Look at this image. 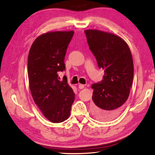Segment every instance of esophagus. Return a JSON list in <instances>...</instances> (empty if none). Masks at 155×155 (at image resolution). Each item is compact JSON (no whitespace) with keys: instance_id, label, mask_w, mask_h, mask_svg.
Masks as SVG:
<instances>
[{"instance_id":"obj_1","label":"esophagus","mask_w":155,"mask_h":155,"mask_svg":"<svg viewBox=\"0 0 155 155\" xmlns=\"http://www.w3.org/2000/svg\"><path fill=\"white\" fill-rule=\"evenodd\" d=\"M78 87H79V89H83L84 87H85V85H83V84H79Z\"/></svg>"}]
</instances>
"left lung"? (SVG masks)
I'll use <instances>...</instances> for the list:
<instances>
[{
	"mask_svg": "<svg viewBox=\"0 0 155 155\" xmlns=\"http://www.w3.org/2000/svg\"><path fill=\"white\" fill-rule=\"evenodd\" d=\"M85 33L98 67L105 72L101 82L91 85V111L100 120H113L129 96L134 76L132 54L128 45L118 35L95 29Z\"/></svg>",
	"mask_w": 155,
	"mask_h": 155,
	"instance_id": "8db88e82",
	"label": "left lung"
}]
</instances>
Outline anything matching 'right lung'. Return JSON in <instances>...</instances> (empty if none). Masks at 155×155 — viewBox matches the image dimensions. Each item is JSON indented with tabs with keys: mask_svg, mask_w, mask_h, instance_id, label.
I'll return each mask as SVG.
<instances>
[{
	"mask_svg": "<svg viewBox=\"0 0 155 155\" xmlns=\"http://www.w3.org/2000/svg\"><path fill=\"white\" fill-rule=\"evenodd\" d=\"M74 31H48L37 37L28 59L30 92L35 104L52 123L68 118L74 101L67 79L59 81L58 72L65 69L64 56Z\"/></svg>",
	"mask_w": 155,
	"mask_h": 155,
	"instance_id": "obj_1",
	"label": "right lung"
}]
</instances>
